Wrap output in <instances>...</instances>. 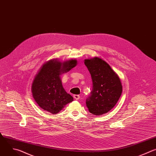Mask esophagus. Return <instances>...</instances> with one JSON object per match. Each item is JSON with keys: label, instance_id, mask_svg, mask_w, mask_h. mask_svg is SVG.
I'll return each instance as SVG.
<instances>
[{"label": "esophagus", "instance_id": "1", "mask_svg": "<svg viewBox=\"0 0 156 156\" xmlns=\"http://www.w3.org/2000/svg\"><path fill=\"white\" fill-rule=\"evenodd\" d=\"M74 99L78 100L80 99V96H79V95H74Z\"/></svg>", "mask_w": 156, "mask_h": 156}]
</instances>
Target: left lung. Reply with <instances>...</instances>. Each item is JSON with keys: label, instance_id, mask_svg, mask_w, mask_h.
Returning <instances> with one entry per match:
<instances>
[{"label": "left lung", "instance_id": "8db88e82", "mask_svg": "<svg viewBox=\"0 0 156 156\" xmlns=\"http://www.w3.org/2000/svg\"><path fill=\"white\" fill-rule=\"evenodd\" d=\"M84 63L93 81V90L86 100V105L92 114L101 115L117 104L122 94V83L119 76L101 58L85 59Z\"/></svg>", "mask_w": 156, "mask_h": 156}]
</instances>
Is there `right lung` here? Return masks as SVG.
Masks as SVG:
<instances>
[{"mask_svg":"<svg viewBox=\"0 0 156 156\" xmlns=\"http://www.w3.org/2000/svg\"><path fill=\"white\" fill-rule=\"evenodd\" d=\"M77 63L76 59L61 61L56 58L42 65L31 86L33 97L41 108L56 114L74 100L63 88L60 76L69 71Z\"/></svg>","mask_w":156,"mask_h":156,"instance_id":"add662e5","label":"right lung"}]
</instances>
